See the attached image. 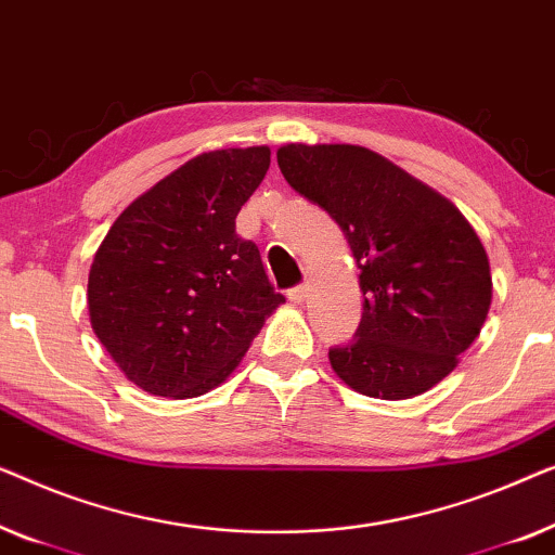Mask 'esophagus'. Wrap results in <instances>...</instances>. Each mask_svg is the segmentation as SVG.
Here are the masks:
<instances>
[{"instance_id":"obj_1","label":"esophagus","mask_w":555,"mask_h":555,"mask_svg":"<svg viewBox=\"0 0 555 555\" xmlns=\"http://www.w3.org/2000/svg\"><path fill=\"white\" fill-rule=\"evenodd\" d=\"M309 296V284H299V286H294L292 292H288V299H292L294 304H301L304 299H307Z\"/></svg>"}]
</instances>
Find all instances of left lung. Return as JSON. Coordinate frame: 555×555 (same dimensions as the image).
Masks as SVG:
<instances>
[{
    "label": "left lung",
    "mask_w": 555,
    "mask_h": 555,
    "mask_svg": "<svg viewBox=\"0 0 555 555\" xmlns=\"http://www.w3.org/2000/svg\"><path fill=\"white\" fill-rule=\"evenodd\" d=\"M286 183L322 206L352 248L364 311L332 370L366 397L410 400L457 366L486 324L493 279L452 203L359 145L279 147Z\"/></svg>",
    "instance_id": "left-lung-1"
}]
</instances>
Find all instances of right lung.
I'll use <instances>...</instances> for the list:
<instances>
[{
    "mask_svg": "<svg viewBox=\"0 0 555 555\" xmlns=\"http://www.w3.org/2000/svg\"><path fill=\"white\" fill-rule=\"evenodd\" d=\"M267 145L196 155L130 203L88 279L90 324L125 377L158 397L221 385L284 296L236 216L267 176Z\"/></svg>",
    "mask_w": 555,
    "mask_h": 555,
    "instance_id": "right-lung-1",
    "label": "right lung"
}]
</instances>
